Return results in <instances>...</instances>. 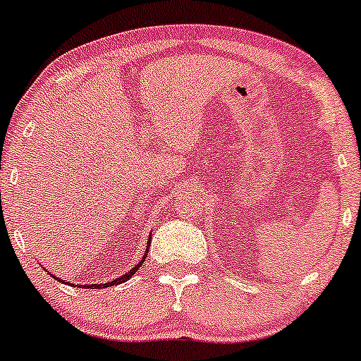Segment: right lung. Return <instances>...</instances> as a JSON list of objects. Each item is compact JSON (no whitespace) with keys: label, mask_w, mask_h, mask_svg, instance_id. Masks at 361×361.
<instances>
[{"label":"right lung","mask_w":361,"mask_h":361,"mask_svg":"<svg viewBox=\"0 0 361 361\" xmlns=\"http://www.w3.org/2000/svg\"><path fill=\"white\" fill-rule=\"evenodd\" d=\"M151 238H153V235H149V240H147V248H146V254L142 255V259H140V262L139 264H135V266L132 267V269L130 271H126L125 274H121L120 278H116V280H113V281H107V283H92V285H85V287H88V288H104V287H114V285H118V283H123V281H126V280H130V278L133 276V274L137 273V271H139V267L142 266V262L146 261V257H147V252H149V247H151ZM55 280H59V281H62V283H68V281L66 280H61V278H57V276H54ZM69 285H73V287H76V283H69ZM80 287H83V285H80Z\"/></svg>","instance_id":"1"}]
</instances>
